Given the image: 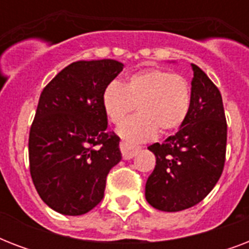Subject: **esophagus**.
Masks as SVG:
<instances>
[{
    "label": "esophagus",
    "mask_w": 249,
    "mask_h": 249,
    "mask_svg": "<svg viewBox=\"0 0 249 249\" xmlns=\"http://www.w3.org/2000/svg\"><path fill=\"white\" fill-rule=\"evenodd\" d=\"M120 150L121 154H123V159L129 160L132 159L133 156L140 151V146L126 143V142H120Z\"/></svg>",
    "instance_id": "esophagus-1"
}]
</instances>
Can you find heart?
<instances>
[{"mask_svg":"<svg viewBox=\"0 0 249 249\" xmlns=\"http://www.w3.org/2000/svg\"><path fill=\"white\" fill-rule=\"evenodd\" d=\"M102 103L108 120L119 126L135 109L140 112L119 128L129 142L151 140L159 130L169 134L181 128L191 107V85L183 75L150 68L129 76L125 85L112 81Z\"/></svg>","mask_w":249,"mask_h":249,"instance_id":"1","label":"heart"}]
</instances>
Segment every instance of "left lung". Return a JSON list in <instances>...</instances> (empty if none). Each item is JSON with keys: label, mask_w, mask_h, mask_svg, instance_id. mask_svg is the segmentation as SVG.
I'll return each mask as SVG.
<instances>
[{"label": "left lung", "mask_w": 249, "mask_h": 249, "mask_svg": "<svg viewBox=\"0 0 249 249\" xmlns=\"http://www.w3.org/2000/svg\"><path fill=\"white\" fill-rule=\"evenodd\" d=\"M191 107L176 134L148 146L155 169L146 182L154 208L178 212L200 203L220 179L226 160L228 124L218 88L191 64Z\"/></svg>", "instance_id": "8db88e82"}]
</instances>
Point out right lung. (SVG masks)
Here are the masks:
<instances>
[{
    "label": "right lung",
    "instance_id": "obj_1",
    "mask_svg": "<svg viewBox=\"0 0 249 249\" xmlns=\"http://www.w3.org/2000/svg\"><path fill=\"white\" fill-rule=\"evenodd\" d=\"M123 67L113 59L73 62L41 93L29 130V172L41 199L62 214L80 216L99 204L121 160L102 95Z\"/></svg>",
    "mask_w": 249,
    "mask_h": 249
}]
</instances>
